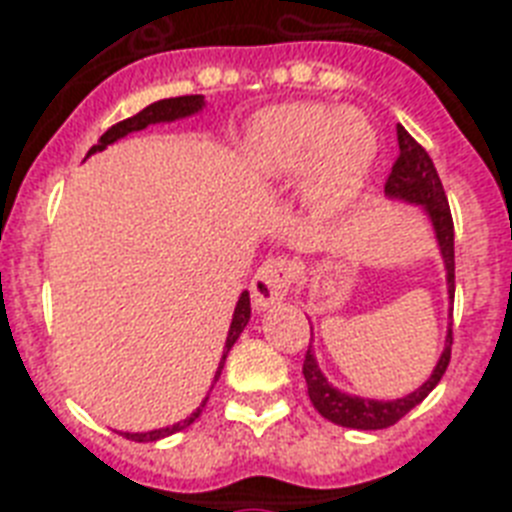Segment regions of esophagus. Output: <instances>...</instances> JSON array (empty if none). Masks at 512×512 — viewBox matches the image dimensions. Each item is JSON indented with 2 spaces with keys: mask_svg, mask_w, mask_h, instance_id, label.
<instances>
[{
  "mask_svg": "<svg viewBox=\"0 0 512 512\" xmlns=\"http://www.w3.org/2000/svg\"><path fill=\"white\" fill-rule=\"evenodd\" d=\"M295 276V260H289V257H271V260H265L257 268L255 276H252V284H249L255 311H268L276 303H281L287 297L289 287L295 284Z\"/></svg>",
  "mask_w": 512,
  "mask_h": 512,
  "instance_id": "esophagus-1",
  "label": "esophagus"
}]
</instances>
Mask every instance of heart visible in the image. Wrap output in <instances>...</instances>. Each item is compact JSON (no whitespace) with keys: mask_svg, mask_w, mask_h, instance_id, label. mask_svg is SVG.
I'll return each instance as SVG.
<instances>
[{"mask_svg":"<svg viewBox=\"0 0 512 512\" xmlns=\"http://www.w3.org/2000/svg\"><path fill=\"white\" fill-rule=\"evenodd\" d=\"M241 156L249 170L268 180L308 172L313 207L337 215L364 196L380 159V135L358 108L287 103L252 119Z\"/></svg>","mask_w":512,"mask_h":512,"instance_id":"heart-1","label":"heart"}]
</instances>
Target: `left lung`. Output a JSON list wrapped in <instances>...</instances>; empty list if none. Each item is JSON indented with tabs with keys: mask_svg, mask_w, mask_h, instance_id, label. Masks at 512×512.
I'll use <instances>...</instances> for the list:
<instances>
[{
	"mask_svg": "<svg viewBox=\"0 0 512 512\" xmlns=\"http://www.w3.org/2000/svg\"><path fill=\"white\" fill-rule=\"evenodd\" d=\"M398 159L393 164L388 183H385V196L390 201H401V204H412L420 207L422 215L428 217L433 236H436L438 255L444 260L446 268V295H449V305L454 303V223L452 212H449V201H446L444 185L438 177L433 159L428 151L409 135V132L398 124ZM452 311V308H449ZM313 337V327H311ZM452 358V324L446 332V345L438 356L433 372L420 388H414L412 393H406L401 398H390V401H380V398H364L345 393V390L335 388L327 380V374L321 372L319 358L313 353V345H308L303 361V374L308 382V396L311 404L316 406V412L321 417H327L329 422L342 425V428L353 430H382L396 425L404 414H409L417 404H422L428 393L436 388L441 377H444L446 366Z\"/></svg>",
	"mask_w": 512,
	"mask_h": 512,
	"instance_id": "obj_1",
	"label": "left lung"
}]
</instances>
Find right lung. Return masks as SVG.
Returning <instances> with one entry per match:
<instances>
[{
    "instance_id": "1",
    "label": "right lung",
    "mask_w": 512,
    "mask_h": 512,
    "mask_svg": "<svg viewBox=\"0 0 512 512\" xmlns=\"http://www.w3.org/2000/svg\"><path fill=\"white\" fill-rule=\"evenodd\" d=\"M204 106H207V103H204V95H183V98L156 100V103H151V106L143 108L140 114L130 116V119H124V122L114 124V127H111L108 132H103L98 143H95V146L87 151V156L98 154V151L108 148L111 143H116V140L127 138L130 132L146 130V127H151V124H170V122H177V119H188V116L201 114V111H204ZM249 313H252V308H249V292L244 289V292L239 295V303H236V308H233L231 329H228V337H225L223 356H220V364H217V372H215V380H212V388H215L217 377H220V372H223L225 358H228V350L233 348V342L239 340V335L244 332V327H247ZM207 398H209V393H207ZM207 398H204V401L196 406V412H191L188 417H185V420L175 422V425H170V428L148 430V433H124V436L130 438V441H140V444H146V441H159V438L172 436V433H177V430L188 428V425H191V422L199 417L201 409H204V404H207Z\"/></svg>"
}]
</instances>
